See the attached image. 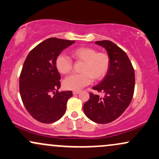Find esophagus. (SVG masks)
<instances>
[{
    "mask_svg": "<svg viewBox=\"0 0 159 159\" xmlns=\"http://www.w3.org/2000/svg\"><path fill=\"white\" fill-rule=\"evenodd\" d=\"M79 91H76V90H74L73 92H72V93H73L74 95H77V94H78L79 93Z\"/></svg>",
    "mask_w": 159,
    "mask_h": 159,
    "instance_id": "esophagus-1",
    "label": "esophagus"
}]
</instances>
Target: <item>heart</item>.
Returning <instances> with one entry per match:
<instances>
[{"label":"heart","instance_id":"b5f03b06","mask_svg":"<svg viewBox=\"0 0 159 159\" xmlns=\"http://www.w3.org/2000/svg\"><path fill=\"white\" fill-rule=\"evenodd\" d=\"M71 55L75 61H82L81 74H72L64 80L63 86L70 90H80L90 84L93 78L99 81L105 77L110 66V58L106 53L97 52L93 48L78 47L71 51ZM56 68L62 75L69 74L72 71V63L64 54H59L55 61Z\"/></svg>","mask_w":159,"mask_h":159}]
</instances>
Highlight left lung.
I'll use <instances>...</instances> for the list:
<instances>
[{"label": "left lung", "instance_id": "obj_1", "mask_svg": "<svg viewBox=\"0 0 159 159\" xmlns=\"http://www.w3.org/2000/svg\"><path fill=\"white\" fill-rule=\"evenodd\" d=\"M105 48L110 58V66L102 81L93 89L104 93L103 97L90 93L84 105V112L90 120L105 124L114 121L121 115L132 101L134 90V70L127 56L113 42H95Z\"/></svg>", "mask_w": 159, "mask_h": 159}]
</instances>
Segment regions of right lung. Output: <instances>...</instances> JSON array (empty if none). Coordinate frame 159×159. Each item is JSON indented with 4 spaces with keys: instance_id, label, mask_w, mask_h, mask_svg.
I'll return each mask as SVG.
<instances>
[{
    "instance_id": "add662e5",
    "label": "right lung",
    "mask_w": 159,
    "mask_h": 159,
    "mask_svg": "<svg viewBox=\"0 0 159 159\" xmlns=\"http://www.w3.org/2000/svg\"><path fill=\"white\" fill-rule=\"evenodd\" d=\"M74 43L49 38L32 49L24 63L19 78L20 95L29 114L41 123H52L61 119L72 96V91L58 92L61 77L55 61L62 51Z\"/></svg>"
}]
</instances>
